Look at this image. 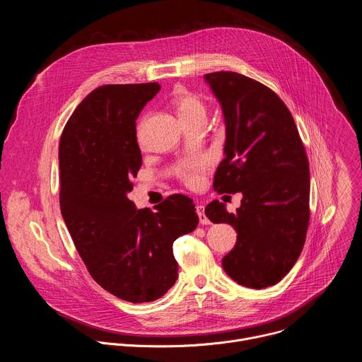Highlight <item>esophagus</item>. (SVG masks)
I'll return each instance as SVG.
<instances>
[{
    "label": "esophagus",
    "mask_w": 362,
    "mask_h": 362,
    "mask_svg": "<svg viewBox=\"0 0 362 362\" xmlns=\"http://www.w3.org/2000/svg\"><path fill=\"white\" fill-rule=\"evenodd\" d=\"M196 212H197V216H199V222H200L202 225L211 223L209 219L206 218V215H204V206H203V204H197V206H196Z\"/></svg>",
    "instance_id": "esophagus-1"
}]
</instances>
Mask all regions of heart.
<instances>
[{
    "label": "heart",
    "mask_w": 362,
    "mask_h": 362,
    "mask_svg": "<svg viewBox=\"0 0 362 362\" xmlns=\"http://www.w3.org/2000/svg\"><path fill=\"white\" fill-rule=\"evenodd\" d=\"M173 103L183 124H189L199 119H206V106L202 98H199L196 94L189 91H179L175 95ZM206 168H208V163L204 160L193 162L180 170V180L189 187H196L200 183L202 173L206 170Z\"/></svg>",
    "instance_id": "heart-1"
}]
</instances>
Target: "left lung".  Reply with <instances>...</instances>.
Masks as SVG:
<instances>
[{
  "instance_id": "left-lung-1",
  "label": "left lung",
  "mask_w": 362,
  "mask_h": 362,
  "mask_svg": "<svg viewBox=\"0 0 362 362\" xmlns=\"http://www.w3.org/2000/svg\"><path fill=\"white\" fill-rule=\"evenodd\" d=\"M226 123L225 159L214 180L218 193L242 192L229 214L214 200L204 214L238 232L223 257L239 285L262 289L278 284L302 252L309 223V163L293 117L279 95L233 71L204 74Z\"/></svg>"
}]
</instances>
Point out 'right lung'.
Instances as JSON below:
<instances>
[{"label": "right lung", "mask_w": 362, "mask_h": 362, "mask_svg": "<svg viewBox=\"0 0 362 362\" xmlns=\"http://www.w3.org/2000/svg\"><path fill=\"white\" fill-rule=\"evenodd\" d=\"M158 83L107 84L70 116L60 146V209L91 278L133 303L163 296L177 279L173 242L196 229L193 200L172 194L158 212L127 197L141 166L136 119Z\"/></svg>", "instance_id": "1"}]
</instances>
